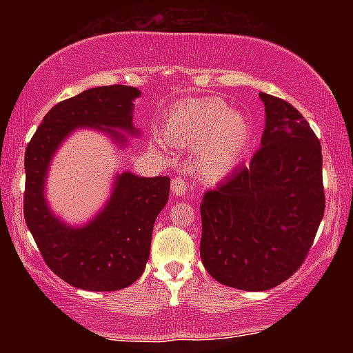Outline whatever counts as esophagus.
Wrapping results in <instances>:
<instances>
[{
  "instance_id": "esophagus-1",
  "label": "esophagus",
  "mask_w": 353,
  "mask_h": 353,
  "mask_svg": "<svg viewBox=\"0 0 353 353\" xmlns=\"http://www.w3.org/2000/svg\"><path fill=\"white\" fill-rule=\"evenodd\" d=\"M188 190H190V185H188V181L185 180V178H181V176L173 178V180H172V192H173V194L183 196Z\"/></svg>"
}]
</instances>
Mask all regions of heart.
<instances>
[{
  "label": "heart",
  "instance_id": "heart-1",
  "mask_svg": "<svg viewBox=\"0 0 353 353\" xmlns=\"http://www.w3.org/2000/svg\"><path fill=\"white\" fill-rule=\"evenodd\" d=\"M162 132L167 141L194 148L197 168L210 176H221L238 165L252 138L245 114L214 96L173 105Z\"/></svg>",
  "mask_w": 353,
  "mask_h": 353
}]
</instances>
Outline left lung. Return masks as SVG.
<instances>
[{
	"instance_id": "left-lung-1",
	"label": "left lung",
	"mask_w": 353,
	"mask_h": 353,
	"mask_svg": "<svg viewBox=\"0 0 353 353\" xmlns=\"http://www.w3.org/2000/svg\"><path fill=\"white\" fill-rule=\"evenodd\" d=\"M259 151L202 197L201 259L225 286L267 291L297 272L325 214L321 144L299 110L260 93Z\"/></svg>"
}]
</instances>
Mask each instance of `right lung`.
Returning <instances> with one entry per match:
<instances>
[{
    "mask_svg": "<svg viewBox=\"0 0 353 353\" xmlns=\"http://www.w3.org/2000/svg\"><path fill=\"white\" fill-rule=\"evenodd\" d=\"M141 91L110 85L86 90L56 104L45 115L26 151V223L48 267L70 286L86 291H119L141 276L151 250L154 221L170 192L168 176H115L104 209L83 226H69L52 214L45 197L51 159L80 127L96 128L120 148L133 127V101Z\"/></svg>",
    "mask_w": 353,
    "mask_h": 353,
    "instance_id": "obj_1",
    "label": "right lung"
}]
</instances>
